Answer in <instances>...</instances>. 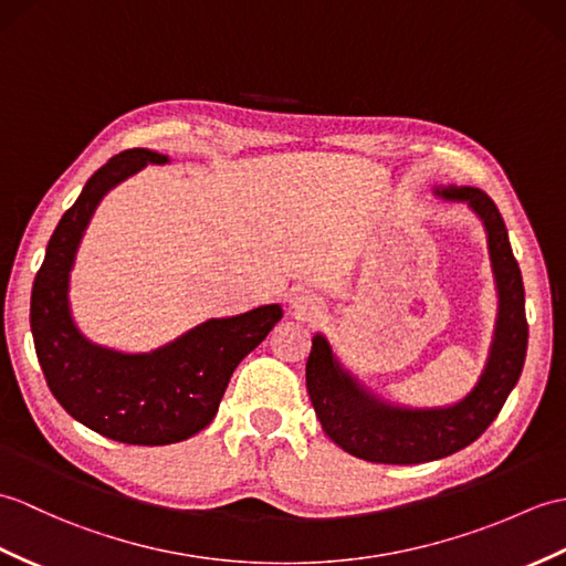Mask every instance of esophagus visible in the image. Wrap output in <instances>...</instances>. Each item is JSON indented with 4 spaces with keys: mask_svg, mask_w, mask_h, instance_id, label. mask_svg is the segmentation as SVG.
Here are the masks:
<instances>
[{
    "mask_svg": "<svg viewBox=\"0 0 566 566\" xmlns=\"http://www.w3.org/2000/svg\"><path fill=\"white\" fill-rule=\"evenodd\" d=\"M289 304H292V308L301 315H311L321 308V298L315 296L313 292H306V289H296V292L292 294V298H289Z\"/></svg>",
    "mask_w": 566,
    "mask_h": 566,
    "instance_id": "obj_1",
    "label": "esophagus"
}]
</instances>
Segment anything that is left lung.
<instances>
[{
	"label": "left lung",
	"instance_id": "1",
	"mask_svg": "<svg viewBox=\"0 0 566 566\" xmlns=\"http://www.w3.org/2000/svg\"><path fill=\"white\" fill-rule=\"evenodd\" d=\"M443 200L468 202L488 231L499 311L488 364L468 396L449 407H400L380 400L337 361L323 335L313 337L306 388L323 431L339 449L371 463L415 465L465 449L502 410L528 347L525 294L504 219L488 192L478 188H433Z\"/></svg>",
	"mask_w": 566,
	"mask_h": 566
}]
</instances>
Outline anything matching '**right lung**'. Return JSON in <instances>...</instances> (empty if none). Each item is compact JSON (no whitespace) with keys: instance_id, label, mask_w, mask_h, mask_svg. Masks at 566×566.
I'll return each instance as SVG.
<instances>
[{"instance_id":"1","label":"right lung","mask_w":566,"mask_h":566,"mask_svg":"<svg viewBox=\"0 0 566 566\" xmlns=\"http://www.w3.org/2000/svg\"><path fill=\"white\" fill-rule=\"evenodd\" d=\"M147 164H168V156H113L62 214L33 282L31 333L50 392L76 422L120 443L166 446L212 422L233 369L280 323L282 306L212 318L144 354L101 347L78 333L67 296L76 248L103 195Z\"/></svg>"}]
</instances>
